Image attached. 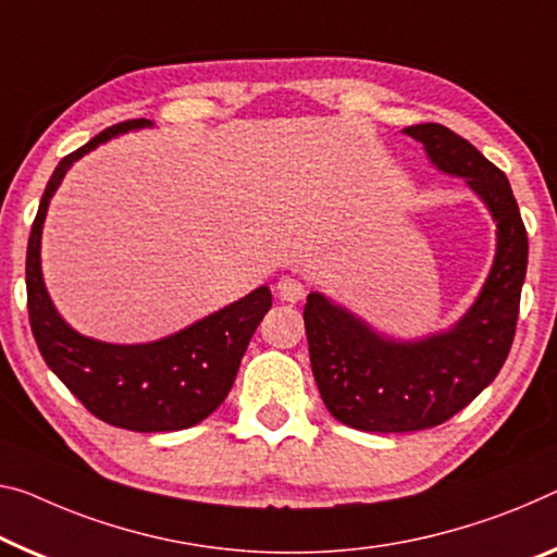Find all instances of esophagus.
<instances>
[{
    "label": "esophagus",
    "instance_id": "34e87169",
    "mask_svg": "<svg viewBox=\"0 0 557 557\" xmlns=\"http://www.w3.org/2000/svg\"><path fill=\"white\" fill-rule=\"evenodd\" d=\"M276 290H278V296L284 298V301H288V304L301 301V298L306 296L304 281L296 278V276H281L278 284H276Z\"/></svg>",
    "mask_w": 557,
    "mask_h": 557
}]
</instances>
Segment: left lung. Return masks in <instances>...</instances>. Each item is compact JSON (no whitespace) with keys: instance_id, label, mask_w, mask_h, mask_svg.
Instances as JSON below:
<instances>
[{"instance_id":"left-lung-1","label":"left lung","mask_w":557,"mask_h":557,"mask_svg":"<svg viewBox=\"0 0 557 557\" xmlns=\"http://www.w3.org/2000/svg\"><path fill=\"white\" fill-rule=\"evenodd\" d=\"M423 144L431 164L466 178L495 221V259L475 304L448 331L418 341L381 336L319 290L304 308L311 371L336 421L358 431L408 433L446 423L506 363L516 336L528 234L503 171L443 124L404 129Z\"/></svg>"}]
</instances>
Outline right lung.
<instances>
[{
	"mask_svg": "<svg viewBox=\"0 0 557 557\" xmlns=\"http://www.w3.org/2000/svg\"><path fill=\"white\" fill-rule=\"evenodd\" d=\"M144 126H151L149 119L109 126L59 161L41 194L29 234L27 308L41 358L91 416L126 431L164 433L201 423L224 404L246 346L271 308V290L259 286L184 331L136 346L82 336L57 313L41 278V226L51 196L76 159L119 134Z\"/></svg>",
	"mask_w": 557,
	"mask_h": 557,
	"instance_id": "1",
	"label": "right lung"
}]
</instances>
